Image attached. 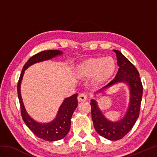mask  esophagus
I'll list each match as a JSON object with an SVG mask.
<instances>
[{"label":"esophagus","instance_id":"obj_1","mask_svg":"<svg viewBox=\"0 0 157 157\" xmlns=\"http://www.w3.org/2000/svg\"><path fill=\"white\" fill-rule=\"evenodd\" d=\"M87 98H88L87 95H86L85 93H81V94H79V95L78 96V97L79 102L85 101H86V100H87Z\"/></svg>","mask_w":157,"mask_h":157}]
</instances>
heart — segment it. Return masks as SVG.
I'll return each mask as SVG.
<instances>
[{
    "label": "heart",
    "mask_w": 157,
    "mask_h": 157,
    "mask_svg": "<svg viewBox=\"0 0 157 157\" xmlns=\"http://www.w3.org/2000/svg\"><path fill=\"white\" fill-rule=\"evenodd\" d=\"M116 69V62L111 56L90 58L78 66V73L84 78L94 77L96 84H103L113 78Z\"/></svg>",
    "instance_id": "b5f03b06"
}]
</instances>
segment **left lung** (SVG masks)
<instances>
[{"instance_id":"left-lung-1","label":"left lung","mask_w":157,"mask_h":157,"mask_svg":"<svg viewBox=\"0 0 157 157\" xmlns=\"http://www.w3.org/2000/svg\"><path fill=\"white\" fill-rule=\"evenodd\" d=\"M116 53L119 67L115 79L99 92H104L110 87L123 82L128 85L130 92L129 103L126 114L119 121H111L106 119L99 109L95 100H91L92 119L94 127L99 135L110 140H118L128 134L134 125L139 117L143 87L140 74L136 67L122 53L113 50Z\"/></svg>"}]
</instances>
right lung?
Returning a JSON list of instances; mask_svg holds the SVG:
<instances>
[{
    "label": "right lung",
    "mask_w": 157,
    "mask_h": 157,
    "mask_svg": "<svg viewBox=\"0 0 157 157\" xmlns=\"http://www.w3.org/2000/svg\"><path fill=\"white\" fill-rule=\"evenodd\" d=\"M62 54L63 52L58 50H48L42 51L32 56L23 66L17 84V94L23 120L34 135L49 142L61 140L65 138L69 133L71 127V118L73 112L78 106V94H75L65 98L64 101L59 107L57 115L55 119H53L51 122L42 123L36 121L26 111L22 101L20 88L25 70L29 66L35 63L51 59Z\"/></svg>",
    "instance_id": "obj_1"
}]
</instances>
